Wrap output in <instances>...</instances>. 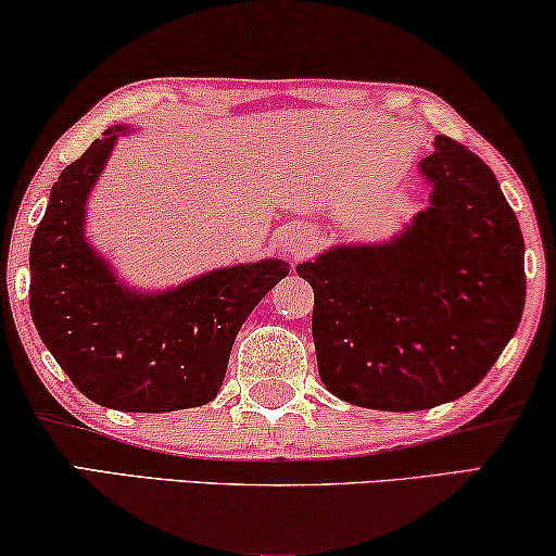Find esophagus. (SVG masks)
Instances as JSON below:
<instances>
[{"label":"esophagus","mask_w":556,"mask_h":556,"mask_svg":"<svg viewBox=\"0 0 556 556\" xmlns=\"http://www.w3.org/2000/svg\"><path fill=\"white\" fill-rule=\"evenodd\" d=\"M286 245H288V253H291V255H303V253H306V250H308L311 240H308L306 232L299 230V232H293L291 238H288Z\"/></svg>","instance_id":"34e87169"}]
</instances>
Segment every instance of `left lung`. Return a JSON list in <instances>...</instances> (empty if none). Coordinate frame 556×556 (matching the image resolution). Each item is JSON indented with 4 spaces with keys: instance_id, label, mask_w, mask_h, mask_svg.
Here are the masks:
<instances>
[{
    "instance_id": "1",
    "label": "left lung",
    "mask_w": 556,
    "mask_h": 556,
    "mask_svg": "<svg viewBox=\"0 0 556 556\" xmlns=\"http://www.w3.org/2000/svg\"><path fill=\"white\" fill-rule=\"evenodd\" d=\"M417 172L428 207L400 232L295 268L314 288L321 382L356 407L413 413L463 397L523 314L521 227L489 164L435 136Z\"/></svg>"
}]
</instances>
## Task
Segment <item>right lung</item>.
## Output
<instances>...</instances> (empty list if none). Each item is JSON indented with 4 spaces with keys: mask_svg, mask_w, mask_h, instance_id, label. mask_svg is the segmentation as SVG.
<instances>
[{
    "mask_svg": "<svg viewBox=\"0 0 556 556\" xmlns=\"http://www.w3.org/2000/svg\"><path fill=\"white\" fill-rule=\"evenodd\" d=\"M128 124L105 128L50 189L29 245V314L42 344L96 405L172 413L223 387L240 326L288 276L278 257L227 265L166 291H139L86 238L88 197Z\"/></svg>",
    "mask_w": 556,
    "mask_h": 556,
    "instance_id": "right-lung-1",
    "label": "right lung"
}]
</instances>
